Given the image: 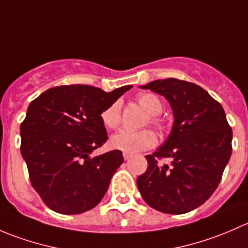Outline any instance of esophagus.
I'll return each mask as SVG.
<instances>
[{
    "mask_svg": "<svg viewBox=\"0 0 248 248\" xmlns=\"http://www.w3.org/2000/svg\"><path fill=\"white\" fill-rule=\"evenodd\" d=\"M122 155H124V159H129L132 157V154H129V152H124V154H122Z\"/></svg>",
    "mask_w": 248,
    "mask_h": 248,
    "instance_id": "esophagus-1",
    "label": "esophagus"
}]
</instances>
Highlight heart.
<instances>
[{
    "instance_id": "heart-1",
    "label": "heart",
    "mask_w": 248,
    "mask_h": 248,
    "mask_svg": "<svg viewBox=\"0 0 248 248\" xmlns=\"http://www.w3.org/2000/svg\"><path fill=\"white\" fill-rule=\"evenodd\" d=\"M139 104L150 115H151V124L158 129H163V124L157 119L163 110L162 101L151 92H141L137 97ZM102 122L107 128H117L121 124V102L115 101L107 107L101 114ZM157 144V137L150 129L142 131H131V129H122L110 138V145L115 150H121L124 152L136 154L154 147Z\"/></svg>"
}]
</instances>
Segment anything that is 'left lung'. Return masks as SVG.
Masks as SVG:
<instances>
[{
  "label": "left lung",
  "instance_id": "8db88e82",
  "mask_svg": "<svg viewBox=\"0 0 248 248\" xmlns=\"http://www.w3.org/2000/svg\"><path fill=\"white\" fill-rule=\"evenodd\" d=\"M163 96L174 124L163 145L147 155L137 186L147 205L164 214L192 211L211 197L232 155V132L221 104L201 86L168 78L140 86ZM170 158V165H158Z\"/></svg>",
  "mask_w": 248,
  "mask_h": 248
}]
</instances>
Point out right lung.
Here are the masks:
<instances>
[{"label":"right lung","mask_w":248,"mask_h":248,"mask_svg":"<svg viewBox=\"0 0 248 248\" xmlns=\"http://www.w3.org/2000/svg\"><path fill=\"white\" fill-rule=\"evenodd\" d=\"M132 86L111 92L89 85L52 87L30 103L20 126L32 187L63 215L93 209L124 162L120 150L91 157L108 139L101 114Z\"/></svg>","instance_id":"obj_1"}]
</instances>
